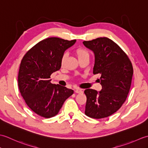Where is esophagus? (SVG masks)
<instances>
[{
  "instance_id": "34e87169",
  "label": "esophagus",
  "mask_w": 148,
  "mask_h": 148,
  "mask_svg": "<svg viewBox=\"0 0 148 148\" xmlns=\"http://www.w3.org/2000/svg\"><path fill=\"white\" fill-rule=\"evenodd\" d=\"M75 93H83V90H81V89H76L74 90Z\"/></svg>"
}]
</instances>
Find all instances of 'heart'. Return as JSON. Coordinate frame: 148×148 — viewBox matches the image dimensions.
<instances>
[{
  "label": "heart",
  "instance_id": "1",
  "mask_svg": "<svg viewBox=\"0 0 148 148\" xmlns=\"http://www.w3.org/2000/svg\"><path fill=\"white\" fill-rule=\"evenodd\" d=\"M74 53H76L77 58L79 60L85 58V57H89V53L88 51V50L83 47H77L74 49ZM67 54L66 53H64L61 56L60 63L61 64L63 65L64 64L66 58H67Z\"/></svg>",
  "mask_w": 148,
  "mask_h": 148
}]
</instances>
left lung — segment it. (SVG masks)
<instances>
[{
	"mask_svg": "<svg viewBox=\"0 0 148 148\" xmlns=\"http://www.w3.org/2000/svg\"><path fill=\"white\" fill-rule=\"evenodd\" d=\"M84 45L95 54L93 74L102 88L100 92L86 89L85 114L92 118L108 117L121 108L130 91L134 69L126 53L117 44L108 37H99Z\"/></svg>",
	"mask_w": 148,
	"mask_h": 148,
	"instance_id": "obj_1",
	"label": "left lung"
}]
</instances>
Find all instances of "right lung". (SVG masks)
I'll return each mask as SVG.
<instances>
[{
  "instance_id": "add662e5",
  "label": "right lung",
  "mask_w": 148,
  "mask_h": 148,
  "mask_svg": "<svg viewBox=\"0 0 148 148\" xmlns=\"http://www.w3.org/2000/svg\"><path fill=\"white\" fill-rule=\"evenodd\" d=\"M76 42L58 37H49L37 43L21 60L18 87L29 108L40 116L49 118L58 113L74 91L50 82L51 74L61 67V56Z\"/></svg>"
}]
</instances>
